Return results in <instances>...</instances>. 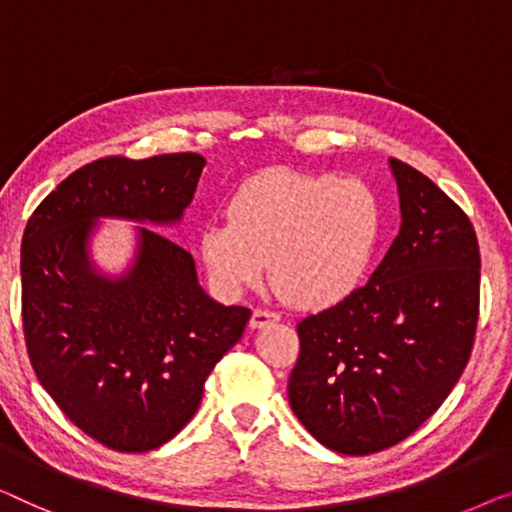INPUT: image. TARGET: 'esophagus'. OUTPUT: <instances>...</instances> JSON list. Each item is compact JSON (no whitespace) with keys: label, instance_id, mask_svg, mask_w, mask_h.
<instances>
[{"label":"esophagus","instance_id":"esophagus-1","mask_svg":"<svg viewBox=\"0 0 512 512\" xmlns=\"http://www.w3.org/2000/svg\"><path fill=\"white\" fill-rule=\"evenodd\" d=\"M278 320H280V315L276 311H266V308H255L253 318H250V327L262 329V327L271 325V322H278Z\"/></svg>","mask_w":512,"mask_h":512}]
</instances>
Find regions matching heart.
Listing matches in <instances>:
<instances>
[{
  "instance_id": "obj_1",
  "label": "heart",
  "mask_w": 512,
  "mask_h": 512,
  "mask_svg": "<svg viewBox=\"0 0 512 512\" xmlns=\"http://www.w3.org/2000/svg\"><path fill=\"white\" fill-rule=\"evenodd\" d=\"M380 234V208L355 178L264 171L232 194L227 220L201 229L208 280L239 297L264 276L294 306L327 308L362 283Z\"/></svg>"
}]
</instances>
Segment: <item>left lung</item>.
<instances>
[{
    "mask_svg": "<svg viewBox=\"0 0 512 512\" xmlns=\"http://www.w3.org/2000/svg\"><path fill=\"white\" fill-rule=\"evenodd\" d=\"M401 229L369 283L297 325L287 397L325 448L371 455L413 434L457 385L480 306V250L462 208L390 160Z\"/></svg>",
    "mask_w": 512,
    "mask_h": 512,
    "instance_id": "obj_1",
    "label": "left lung"
}]
</instances>
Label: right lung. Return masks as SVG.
I'll return each mask as SVG.
<instances>
[{"label": "right lung", "mask_w": 512, "mask_h": 512, "mask_svg": "<svg viewBox=\"0 0 512 512\" xmlns=\"http://www.w3.org/2000/svg\"><path fill=\"white\" fill-rule=\"evenodd\" d=\"M204 167L197 153L102 157L64 178L27 220L20 278L32 369L62 413L111 450L171 441L250 320V308L208 297L192 255L148 227H136L122 276H104L90 259L99 218L181 220Z\"/></svg>", "instance_id": "right-lung-1"}]
</instances>
